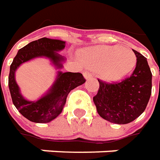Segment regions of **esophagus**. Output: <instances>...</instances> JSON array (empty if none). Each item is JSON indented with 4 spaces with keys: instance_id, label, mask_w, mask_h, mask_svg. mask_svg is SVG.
<instances>
[{
    "instance_id": "obj_1",
    "label": "esophagus",
    "mask_w": 160,
    "mask_h": 160,
    "mask_svg": "<svg viewBox=\"0 0 160 160\" xmlns=\"http://www.w3.org/2000/svg\"><path fill=\"white\" fill-rule=\"evenodd\" d=\"M83 76H84V78L86 79H90V78H92V74H91V72H89V71H86L83 72Z\"/></svg>"
}]
</instances>
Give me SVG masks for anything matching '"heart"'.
<instances>
[{
  "instance_id": "1",
  "label": "heart",
  "mask_w": 160,
  "mask_h": 160,
  "mask_svg": "<svg viewBox=\"0 0 160 160\" xmlns=\"http://www.w3.org/2000/svg\"><path fill=\"white\" fill-rule=\"evenodd\" d=\"M83 60L89 66L101 71L108 81H117L130 73L135 67L136 55L133 51L119 46H99L86 50Z\"/></svg>"
}]
</instances>
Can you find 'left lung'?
I'll return each mask as SVG.
<instances>
[{
  "label": "left lung",
  "mask_w": 160,
  "mask_h": 160,
  "mask_svg": "<svg viewBox=\"0 0 160 160\" xmlns=\"http://www.w3.org/2000/svg\"><path fill=\"white\" fill-rule=\"evenodd\" d=\"M132 51L137 62L132 75L119 82L98 79V92L93 97L101 117L115 124H127L139 117L146 109L152 93V72L147 58Z\"/></svg>",
  "instance_id": "1"
}]
</instances>
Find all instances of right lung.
<instances>
[{"label": "right lung", "mask_w": 160, "mask_h": 160, "mask_svg": "<svg viewBox=\"0 0 160 160\" xmlns=\"http://www.w3.org/2000/svg\"><path fill=\"white\" fill-rule=\"evenodd\" d=\"M65 42L58 39L42 38L35 40L19 50L13 63L10 65L8 87L13 105L24 117L36 123H47L55 119L62 112L68 94L78 86L85 82V78L81 73L58 72L56 82L49 92L39 100L29 102L24 99L17 85L14 73L20 64L38 57H46L52 61L58 68L62 67L61 62L64 59L57 53L63 50Z\"/></svg>", "instance_id": "right-lung-1"}]
</instances>
